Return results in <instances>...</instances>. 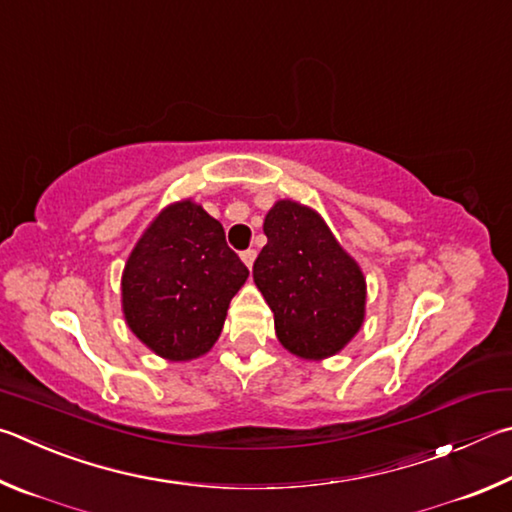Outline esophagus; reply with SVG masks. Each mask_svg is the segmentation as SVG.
Segmentation results:
<instances>
[{
    "instance_id": "1",
    "label": "esophagus",
    "mask_w": 512,
    "mask_h": 512,
    "mask_svg": "<svg viewBox=\"0 0 512 512\" xmlns=\"http://www.w3.org/2000/svg\"><path fill=\"white\" fill-rule=\"evenodd\" d=\"M240 258H242V263H245L247 267H251V265H254V261H256V249L240 251Z\"/></svg>"
}]
</instances>
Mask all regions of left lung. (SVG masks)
Instances as JSON below:
<instances>
[{"mask_svg":"<svg viewBox=\"0 0 512 512\" xmlns=\"http://www.w3.org/2000/svg\"><path fill=\"white\" fill-rule=\"evenodd\" d=\"M267 245L254 283L274 312L279 342L303 360L342 351L364 324L366 281L317 211L279 200L265 215Z\"/></svg>","mask_w":512,"mask_h":512,"instance_id":"obj_1","label":"left lung"}]
</instances>
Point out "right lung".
Segmentation results:
<instances>
[{"label": "right lung", "instance_id": "1", "mask_svg": "<svg viewBox=\"0 0 512 512\" xmlns=\"http://www.w3.org/2000/svg\"><path fill=\"white\" fill-rule=\"evenodd\" d=\"M249 270L200 204L166 206L143 231L121 279L123 315L150 351L188 362L211 351Z\"/></svg>", "mask_w": 512, "mask_h": 512}]
</instances>
